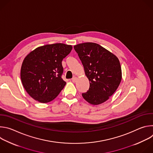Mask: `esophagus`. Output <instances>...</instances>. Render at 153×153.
<instances>
[{"label":"esophagus","mask_w":153,"mask_h":153,"mask_svg":"<svg viewBox=\"0 0 153 153\" xmlns=\"http://www.w3.org/2000/svg\"><path fill=\"white\" fill-rule=\"evenodd\" d=\"M77 80V78L76 77H73V78L72 79V81H73V82H74V83L76 82Z\"/></svg>","instance_id":"esophagus-1"}]
</instances>
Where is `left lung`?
Instances as JSON below:
<instances>
[{
  "instance_id": "1",
  "label": "left lung",
  "mask_w": 153,
  "mask_h": 153,
  "mask_svg": "<svg viewBox=\"0 0 153 153\" xmlns=\"http://www.w3.org/2000/svg\"><path fill=\"white\" fill-rule=\"evenodd\" d=\"M83 65L90 88L82 94L94 105L106 101L116 91L122 80V70L117 57L97 43L85 42L74 46Z\"/></svg>"
}]
</instances>
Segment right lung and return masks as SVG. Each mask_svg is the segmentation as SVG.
<instances>
[{
  "instance_id": "right-lung-1",
  "label": "right lung",
  "mask_w": 153,
  "mask_h": 153,
  "mask_svg": "<svg viewBox=\"0 0 153 153\" xmlns=\"http://www.w3.org/2000/svg\"><path fill=\"white\" fill-rule=\"evenodd\" d=\"M72 45L62 43L39 47L24 59L20 70L22 83L35 100L48 103L54 100L66 85L62 78V60Z\"/></svg>"
}]
</instances>
